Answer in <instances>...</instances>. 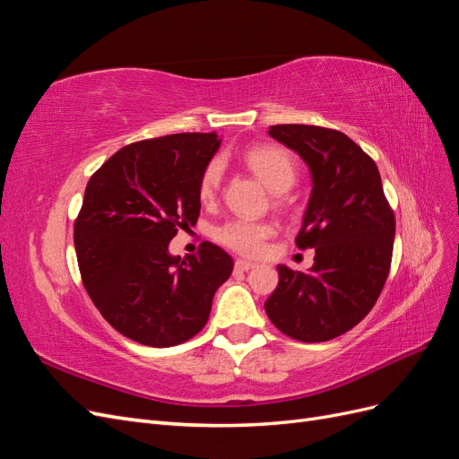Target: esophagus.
Here are the masks:
<instances>
[{
    "label": "esophagus",
    "mask_w": 459,
    "mask_h": 459,
    "mask_svg": "<svg viewBox=\"0 0 459 459\" xmlns=\"http://www.w3.org/2000/svg\"><path fill=\"white\" fill-rule=\"evenodd\" d=\"M253 268H255V262L241 260V258L235 260V270H238V272H248V270H253Z\"/></svg>",
    "instance_id": "esophagus-1"
}]
</instances>
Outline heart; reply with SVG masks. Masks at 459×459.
Returning <instances> with one entry per match:
<instances>
[{
  "mask_svg": "<svg viewBox=\"0 0 459 459\" xmlns=\"http://www.w3.org/2000/svg\"><path fill=\"white\" fill-rule=\"evenodd\" d=\"M245 164L253 170L260 182L273 193H283L297 179V166L293 157L281 147L275 145H255L243 155ZM221 179V166L218 160L208 162L201 172L197 193L201 203L208 204L216 199ZM273 228L268 221H255L245 218H233L214 230V238L220 245L230 251L245 256H258L266 241L272 238Z\"/></svg>",
  "mask_w": 459,
  "mask_h": 459,
  "instance_id": "heart-1",
  "label": "heart"
}]
</instances>
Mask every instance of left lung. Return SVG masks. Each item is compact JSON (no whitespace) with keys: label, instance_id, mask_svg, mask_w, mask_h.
<instances>
[{"label":"left lung","instance_id":"left-lung-1","mask_svg":"<svg viewBox=\"0 0 459 459\" xmlns=\"http://www.w3.org/2000/svg\"><path fill=\"white\" fill-rule=\"evenodd\" d=\"M273 140L297 151L312 172V197L297 235L316 248L310 272L280 270L264 308L270 322L300 342L331 341L369 314L391 272L396 220L377 164L339 130L275 124Z\"/></svg>","mask_w":459,"mask_h":459}]
</instances>
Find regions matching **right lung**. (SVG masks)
Here are the masks:
<instances>
[{"mask_svg": "<svg viewBox=\"0 0 459 459\" xmlns=\"http://www.w3.org/2000/svg\"><path fill=\"white\" fill-rule=\"evenodd\" d=\"M218 135L186 132L135 142L95 170L74 221L82 283L124 337L166 349L206 325L233 260L203 241L197 255H169L179 230L197 224L199 178Z\"/></svg>", "mask_w": 459, "mask_h": 459, "instance_id": "right-lung-1", "label": "right lung"}]
</instances>
